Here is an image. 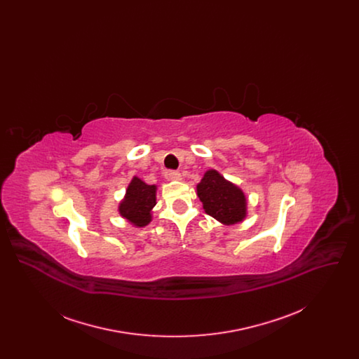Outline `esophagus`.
<instances>
[{
	"label": "esophagus",
	"instance_id": "obj_1",
	"mask_svg": "<svg viewBox=\"0 0 359 359\" xmlns=\"http://www.w3.org/2000/svg\"><path fill=\"white\" fill-rule=\"evenodd\" d=\"M168 179L170 180H182V173L177 171L168 172Z\"/></svg>",
	"mask_w": 359,
	"mask_h": 359
}]
</instances>
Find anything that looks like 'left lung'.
Here are the masks:
<instances>
[{
	"instance_id": "left-lung-1",
	"label": "left lung",
	"mask_w": 359,
	"mask_h": 359,
	"mask_svg": "<svg viewBox=\"0 0 359 359\" xmlns=\"http://www.w3.org/2000/svg\"><path fill=\"white\" fill-rule=\"evenodd\" d=\"M196 194L203 203L205 214L224 226H233L248 217L245 192L224 179L217 170H207L196 186Z\"/></svg>"
}]
</instances>
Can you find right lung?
Masks as SVG:
<instances>
[{"label":"right lung","mask_w":359,"mask_h":359,"mask_svg":"<svg viewBox=\"0 0 359 359\" xmlns=\"http://www.w3.org/2000/svg\"><path fill=\"white\" fill-rule=\"evenodd\" d=\"M156 184H147L133 176L118 205V212L135 227H145L152 222V210L156 205Z\"/></svg>","instance_id":"add662e5"}]
</instances>
